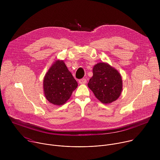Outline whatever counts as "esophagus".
<instances>
[{
  "label": "esophagus",
  "mask_w": 160,
  "mask_h": 160,
  "mask_svg": "<svg viewBox=\"0 0 160 160\" xmlns=\"http://www.w3.org/2000/svg\"><path fill=\"white\" fill-rule=\"evenodd\" d=\"M78 83L80 84H85L87 83V80L85 78H82L78 80Z\"/></svg>",
  "instance_id": "esophagus-1"
}]
</instances>
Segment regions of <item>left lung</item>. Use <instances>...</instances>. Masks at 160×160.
<instances>
[{"mask_svg":"<svg viewBox=\"0 0 160 160\" xmlns=\"http://www.w3.org/2000/svg\"><path fill=\"white\" fill-rule=\"evenodd\" d=\"M93 76L88 87L96 98L104 104L115 101L122 91V79L120 73L106 62H99L93 68Z\"/></svg>","mask_w":160,"mask_h":160,"instance_id":"8db88e82","label":"left lung"}]
</instances>
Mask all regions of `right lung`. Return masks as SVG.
Instances as JSON below:
<instances>
[{"label":"right lung","instance_id":"right-lung-1","mask_svg":"<svg viewBox=\"0 0 160 160\" xmlns=\"http://www.w3.org/2000/svg\"><path fill=\"white\" fill-rule=\"evenodd\" d=\"M77 86L76 80L62 60L53 63L43 82L45 97L51 103L58 106L64 104L69 99Z\"/></svg>","mask_w":160,"mask_h":160}]
</instances>
